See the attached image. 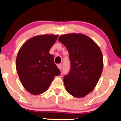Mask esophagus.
<instances>
[{"instance_id": "esophagus-1", "label": "esophagus", "mask_w": 121, "mask_h": 121, "mask_svg": "<svg viewBox=\"0 0 121 121\" xmlns=\"http://www.w3.org/2000/svg\"><path fill=\"white\" fill-rule=\"evenodd\" d=\"M57 67L59 69H62V65L61 64H58V65H57Z\"/></svg>"}]
</instances>
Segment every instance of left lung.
<instances>
[{
    "label": "left lung",
    "instance_id": "8db88e82",
    "mask_svg": "<svg viewBox=\"0 0 121 121\" xmlns=\"http://www.w3.org/2000/svg\"><path fill=\"white\" fill-rule=\"evenodd\" d=\"M69 52L71 69L64 76L68 93L81 98L93 90L103 69V54L91 38L83 34H66L58 38Z\"/></svg>",
    "mask_w": 121,
    "mask_h": 121
}]
</instances>
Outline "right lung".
Masks as SVG:
<instances>
[{"instance_id": "obj_1", "label": "right lung", "mask_w": 121, "mask_h": 121, "mask_svg": "<svg viewBox=\"0 0 121 121\" xmlns=\"http://www.w3.org/2000/svg\"><path fill=\"white\" fill-rule=\"evenodd\" d=\"M58 35H39L30 38L21 47L16 58V69L21 83L31 94L46 91L60 70L54 62L50 49Z\"/></svg>"}]
</instances>
